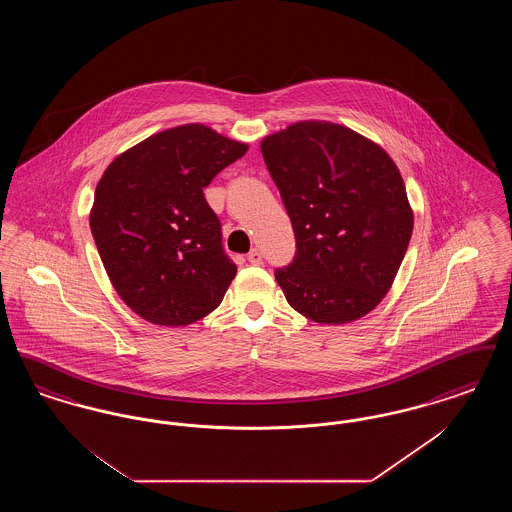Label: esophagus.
I'll use <instances>...</instances> for the list:
<instances>
[{"label":"esophagus","mask_w":512,"mask_h":512,"mask_svg":"<svg viewBox=\"0 0 512 512\" xmlns=\"http://www.w3.org/2000/svg\"><path fill=\"white\" fill-rule=\"evenodd\" d=\"M247 261L251 263V265H263V255H261V251L255 247V249H251L249 253H247Z\"/></svg>","instance_id":"obj_1"}]
</instances>
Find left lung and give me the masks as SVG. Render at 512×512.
Wrapping results in <instances>:
<instances>
[{"label":"left lung","instance_id":"8db88e82","mask_svg":"<svg viewBox=\"0 0 512 512\" xmlns=\"http://www.w3.org/2000/svg\"><path fill=\"white\" fill-rule=\"evenodd\" d=\"M295 234L274 276L288 303L320 324L370 313L390 292L413 234V209L390 155L347 126L301 121L261 142Z\"/></svg>","mask_w":512,"mask_h":512}]
</instances>
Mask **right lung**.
<instances>
[{
    "instance_id": "add662e5",
    "label": "right lung",
    "mask_w": 512,
    "mask_h": 512,
    "mask_svg": "<svg viewBox=\"0 0 512 512\" xmlns=\"http://www.w3.org/2000/svg\"><path fill=\"white\" fill-rule=\"evenodd\" d=\"M247 144L182 124L121 153L103 172L90 228L122 301L159 326L215 311L236 276L203 188Z\"/></svg>"
}]
</instances>
